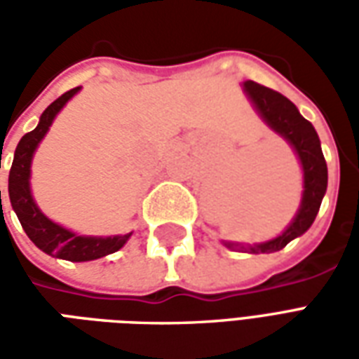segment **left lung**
<instances>
[{"label":"left lung","instance_id":"1","mask_svg":"<svg viewBox=\"0 0 359 359\" xmlns=\"http://www.w3.org/2000/svg\"><path fill=\"white\" fill-rule=\"evenodd\" d=\"M244 90L250 95V100L254 102L256 109L259 111V115L265 118V123L292 144V148L300 157L302 169H304V196H302L300 211L285 233L265 244L248 246V248H244L241 244L226 242L229 248L238 246L242 250H248L252 254H269V252L285 248L288 242L306 233L311 223L316 221L317 211H319L325 190H327V163H325L316 128L309 121L302 117L300 111L296 109V105L288 97L254 81L244 82Z\"/></svg>","mask_w":359,"mask_h":359}]
</instances>
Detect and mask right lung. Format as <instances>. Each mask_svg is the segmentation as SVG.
<instances>
[{
	"instance_id": "right-lung-1",
	"label": "right lung",
	"mask_w": 359,
	"mask_h": 359,
	"mask_svg": "<svg viewBox=\"0 0 359 359\" xmlns=\"http://www.w3.org/2000/svg\"><path fill=\"white\" fill-rule=\"evenodd\" d=\"M81 88H73L59 95L55 102L48 105V109L43 111L40 123L34 130L27 133L15 149V159H13L11 171H9V200L20 225L28 234V238L34 242L38 248L50 254V256L69 259V262H90L97 257L113 254L125 246V242L130 238V233L123 236H109V238H95V236H79V234L67 231L63 226L55 225L53 221L43 215L38 210V205L30 196V161L34 156V149L42 140L48 128L53 123V118L57 115L61 107L65 105ZM0 203H1V190H0Z\"/></svg>"
}]
</instances>
